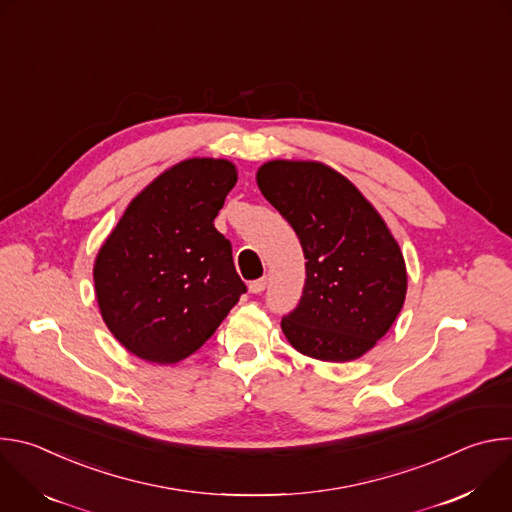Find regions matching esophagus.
<instances>
[{"mask_svg": "<svg viewBox=\"0 0 512 512\" xmlns=\"http://www.w3.org/2000/svg\"><path fill=\"white\" fill-rule=\"evenodd\" d=\"M265 287H267V277H261V279H255L249 283L251 294H261V291H265Z\"/></svg>", "mask_w": 512, "mask_h": 512, "instance_id": "1", "label": "esophagus"}]
</instances>
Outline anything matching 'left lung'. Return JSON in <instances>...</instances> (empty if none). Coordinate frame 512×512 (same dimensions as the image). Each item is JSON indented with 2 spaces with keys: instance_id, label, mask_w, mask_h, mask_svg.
Returning a JSON list of instances; mask_svg holds the SVG:
<instances>
[{
  "instance_id": "left-lung-1",
  "label": "left lung",
  "mask_w": 512,
  "mask_h": 512,
  "mask_svg": "<svg viewBox=\"0 0 512 512\" xmlns=\"http://www.w3.org/2000/svg\"><path fill=\"white\" fill-rule=\"evenodd\" d=\"M257 186L296 231L308 259L300 306L281 320L287 342L324 362L367 354L391 330L407 296L405 259L385 218L322 162H265Z\"/></svg>"
}]
</instances>
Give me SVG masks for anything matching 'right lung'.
<instances>
[{
  "label": "right lung",
  "instance_id": "obj_1",
  "mask_svg": "<svg viewBox=\"0 0 512 512\" xmlns=\"http://www.w3.org/2000/svg\"><path fill=\"white\" fill-rule=\"evenodd\" d=\"M237 184L225 158H188L154 178L101 245L93 281L103 322L145 362L194 354L247 287L214 218Z\"/></svg>",
  "mask_w": 512,
  "mask_h": 512
}]
</instances>
